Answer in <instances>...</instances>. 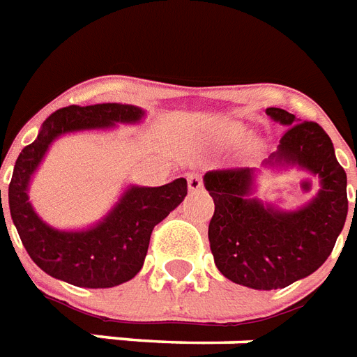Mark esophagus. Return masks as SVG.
<instances>
[{
  "mask_svg": "<svg viewBox=\"0 0 357 357\" xmlns=\"http://www.w3.org/2000/svg\"><path fill=\"white\" fill-rule=\"evenodd\" d=\"M204 188V183H202V176L199 174H190L188 176V192H199Z\"/></svg>",
  "mask_w": 357,
  "mask_h": 357,
  "instance_id": "esophagus-1",
  "label": "esophagus"
}]
</instances>
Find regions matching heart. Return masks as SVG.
Masks as SVG:
<instances>
[{
    "label": "heart",
    "instance_id": "heart-1",
    "mask_svg": "<svg viewBox=\"0 0 357 357\" xmlns=\"http://www.w3.org/2000/svg\"><path fill=\"white\" fill-rule=\"evenodd\" d=\"M244 134H246V126L242 125V123H225L221 126V136L227 142H236L240 138H244ZM257 150H259V144L257 142H252L246 146V153H255Z\"/></svg>",
    "mask_w": 357,
    "mask_h": 357
}]
</instances>
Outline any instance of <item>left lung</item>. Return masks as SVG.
Here are the masks:
<instances>
[{"label":"left lung","instance_id":"obj_1","mask_svg":"<svg viewBox=\"0 0 357 357\" xmlns=\"http://www.w3.org/2000/svg\"><path fill=\"white\" fill-rule=\"evenodd\" d=\"M265 113L287 126V132L261 167H296L319 178V190L302 207L284 211L255 196L259 169L206 173L204 186L215 202L207 231L215 265L229 280L254 290L284 288L317 271L348 215L346 173L328 134L317 123H300L279 107H267Z\"/></svg>","mask_w":357,"mask_h":357}]
</instances>
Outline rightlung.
<instances>
[{"mask_svg":"<svg viewBox=\"0 0 357 357\" xmlns=\"http://www.w3.org/2000/svg\"><path fill=\"white\" fill-rule=\"evenodd\" d=\"M144 117L142 107L128 103L69 105L45 119L36 140L17 158L9 184L11 219L32 261L53 279L84 288H111L130 280L142 269L153 227L186 196V178H174L163 186L130 184L103 219L78 231L47 225L30 204V181L57 138L82 130L136 125Z\"/></svg>","mask_w":357,"mask_h":357,"instance_id":"right-lung-1","label":"right lung"}]
</instances>
